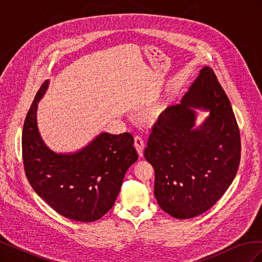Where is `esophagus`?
I'll return each instance as SVG.
<instances>
[{"mask_svg":"<svg viewBox=\"0 0 262 262\" xmlns=\"http://www.w3.org/2000/svg\"><path fill=\"white\" fill-rule=\"evenodd\" d=\"M134 146L137 148V152L139 153L140 156L143 155V149H144V140L142 139V137L137 136L134 138Z\"/></svg>","mask_w":262,"mask_h":262,"instance_id":"34e87169","label":"esophagus"}]
</instances>
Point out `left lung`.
Masks as SVG:
<instances>
[{"label":"left lung","mask_w":262,"mask_h":262,"mask_svg":"<svg viewBox=\"0 0 262 262\" xmlns=\"http://www.w3.org/2000/svg\"><path fill=\"white\" fill-rule=\"evenodd\" d=\"M192 107L210 110L196 129ZM241 149L231 102L214 71L204 67L180 104L166 109L158 119L144 149L155 171L158 205L180 220L211 209L235 178Z\"/></svg>","instance_id":"1"}]
</instances>
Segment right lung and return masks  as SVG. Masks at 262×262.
<instances>
[{"mask_svg":"<svg viewBox=\"0 0 262 262\" xmlns=\"http://www.w3.org/2000/svg\"><path fill=\"white\" fill-rule=\"evenodd\" d=\"M48 81L39 89L23 126L21 150L26 177L35 192L62 216L94 222L113 208L126 170L138 160L132 134L101 133L74 154H55L39 136L37 104Z\"/></svg>","mask_w":262,"mask_h":262,"instance_id":"1","label":"right lung"}]
</instances>
